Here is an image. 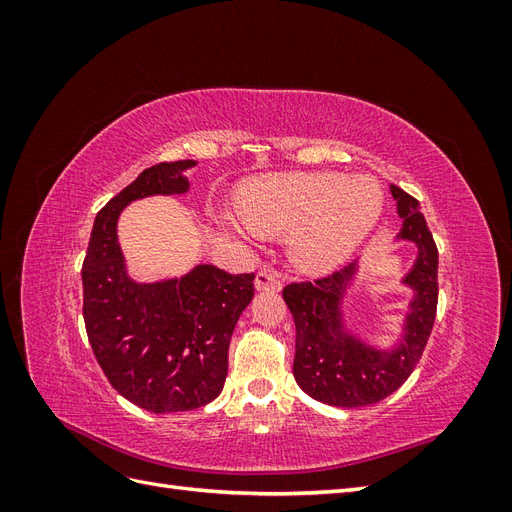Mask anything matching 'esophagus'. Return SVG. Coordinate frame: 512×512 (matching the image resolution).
I'll return each instance as SVG.
<instances>
[{
  "instance_id": "1",
  "label": "esophagus",
  "mask_w": 512,
  "mask_h": 512,
  "mask_svg": "<svg viewBox=\"0 0 512 512\" xmlns=\"http://www.w3.org/2000/svg\"><path fill=\"white\" fill-rule=\"evenodd\" d=\"M258 292H280L282 290V280L280 273L265 267L256 273V282H254Z\"/></svg>"
}]
</instances>
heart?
<instances>
[{
    "mask_svg": "<svg viewBox=\"0 0 512 512\" xmlns=\"http://www.w3.org/2000/svg\"><path fill=\"white\" fill-rule=\"evenodd\" d=\"M247 228L288 237L290 258L309 275L339 269L376 228L384 192L371 177L344 173H294L254 179L239 192Z\"/></svg>",
    "mask_w": 512,
    "mask_h": 512,
    "instance_id": "heart-1",
    "label": "heart"
}]
</instances>
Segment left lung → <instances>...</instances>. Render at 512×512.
<instances>
[{"mask_svg":"<svg viewBox=\"0 0 512 512\" xmlns=\"http://www.w3.org/2000/svg\"><path fill=\"white\" fill-rule=\"evenodd\" d=\"M401 228L395 241L416 247L401 286L410 288L397 342L382 348L348 327L346 299L356 284L361 262L316 282L290 284L284 301L297 327L292 374L301 389L322 404L363 408L378 404L408 380L433 329L438 307V247L433 243L418 200L391 185Z\"/></svg>","mask_w":512,"mask_h":512,"instance_id":"left-lung-1","label":"left lung"}]
</instances>
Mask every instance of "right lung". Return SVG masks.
I'll use <instances>...</instances> for the list:
<instances>
[{"instance_id": "1", "label": "right lung", "mask_w": 512, "mask_h": 512, "mask_svg": "<svg viewBox=\"0 0 512 512\" xmlns=\"http://www.w3.org/2000/svg\"><path fill=\"white\" fill-rule=\"evenodd\" d=\"M194 160L145 168L100 209L83 262V318L89 344L113 389L149 412L207 406L224 389L228 346L254 299V273L196 265L181 277L138 282L117 237L121 211L149 196L190 190Z\"/></svg>"}]
</instances>
